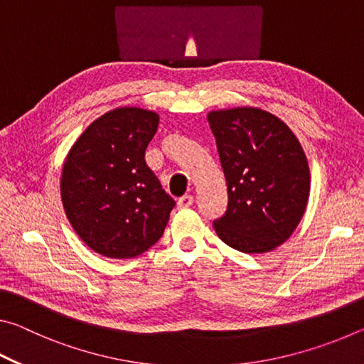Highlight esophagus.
I'll return each instance as SVG.
<instances>
[{"instance_id": "34e87169", "label": "esophagus", "mask_w": 364, "mask_h": 364, "mask_svg": "<svg viewBox=\"0 0 364 364\" xmlns=\"http://www.w3.org/2000/svg\"><path fill=\"white\" fill-rule=\"evenodd\" d=\"M194 204V197L191 194H184L183 197L178 199V207L180 208H188Z\"/></svg>"}]
</instances>
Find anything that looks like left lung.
<instances>
[{
  "instance_id": "obj_1",
  "label": "left lung",
  "mask_w": 364,
  "mask_h": 364,
  "mask_svg": "<svg viewBox=\"0 0 364 364\" xmlns=\"http://www.w3.org/2000/svg\"><path fill=\"white\" fill-rule=\"evenodd\" d=\"M228 184V208L213 221L218 237L244 254L286 242L304 217L310 168L284 122L257 107L207 115Z\"/></svg>"
}]
</instances>
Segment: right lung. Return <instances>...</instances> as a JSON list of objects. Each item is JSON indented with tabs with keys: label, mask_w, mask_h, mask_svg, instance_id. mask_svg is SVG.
<instances>
[{
	"label": "right lung",
	"mask_w": 364,
	"mask_h": 364,
	"mask_svg": "<svg viewBox=\"0 0 364 364\" xmlns=\"http://www.w3.org/2000/svg\"><path fill=\"white\" fill-rule=\"evenodd\" d=\"M159 115L119 107L86 128L67 154L60 196L67 218L96 254L132 258L156 244L175 200L146 164Z\"/></svg>",
	"instance_id": "right-lung-1"
}]
</instances>
